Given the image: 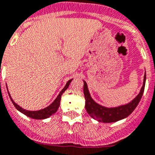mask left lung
Returning a JSON list of instances; mask_svg holds the SVG:
<instances>
[{"label": "left lung", "instance_id": "left-lung-1", "mask_svg": "<svg viewBox=\"0 0 155 155\" xmlns=\"http://www.w3.org/2000/svg\"><path fill=\"white\" fill-rule=\"evenodd\" d=\"M146 75H144L143 85L140 88V91L137 96L133 99V101H130L128 104L124 106H117L114 108H107L96 103L93 101L90 96V93L88 92V86L85 81H84V94L85 97V108L91 117L93 119L102 123H113L123 120L127 117L132 112L135 110L137 106L138 103L140 102L141 97L143 95L145 84H146Z\"/></svg>", "mask_w": 155, "mask_h": 155}]
</instances>
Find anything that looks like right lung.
I'll list each match as a JSON object with an SVG mask.
<instances>
[{"mask_svg":"<svg viewBox=\"0 0 155 155\" xmlns=\"http://www.w3.org/2000/svg\"><path fill=\"white\" fill-rule=\"evenodd\" d=\"M71 80H70L67 81V84L65 85L63 89L60 92V93L58 94V96L57 97V98L54 100V102H53L51 105H49L48 107H46V108H45V109L40 110L31 111V110H27L22 109V107H20L18 104H16L15 101H13V99L11 98V97H10V95L9 94V97H10V99H11L12 103L14 104V106L16 107V109H17L18 110H19L20 112H22V114H24L25 115H27V116L30 117V118H31V119H35V120H44V119H47V118H49V116H51L52 114H54V113L58 110L59 106H60L61 96L62 95V93L67 90V88H68V86H69L70 83L71 82ZM8 93H9V92H8Z\"/></svg>","mask_w":155,"mask_h":155,"instance_id":"right-lung-1","label":"right lung"}]
</instances>
